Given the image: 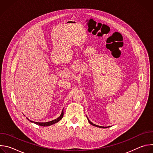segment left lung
Returning <instances> with one entry per match:
<instances>
[{"instance_id": "8db88e82", "label": "left lung", "mask_w": 153, "mask_h": 153, "mask_svg": "<svg viewBox=\"0 0 153 153\" xmlns=\"http://www.w3.org/2000/svg\"><path fill=\"white\" fill-rule=\"evenodd\" d=\"M86 117H87V119H88V121L89 122V123L91 124V125H93V126H97V127H99V128H108V127H110V126H99V125H95V124H94V123H93L90 120H89V119L88 118V117L86 116Z\"/></svg>"}]
</instances>
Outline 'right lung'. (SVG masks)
Returning <instances> with one entry per match:
<instances>
[{
	"instance_id": "1",
	"label": "right lung",
	"mask_w": 153,
	"mask_h": 153,
	"mask_svg": "<svg viewBox=\"0 0 153 153\" xmlns=\"http://www.w3.org/2000/svg\"><path fill=\"white\" fill-rule=\"evenodd\" d=\"M63 116V110H62V113H61V114L60 115V116L59 117H57L56 119H54V120H53L51 121H50V122H34V121H33V120H30L27 117V119L31 122L32 123H34L37 125H40V126H50L51 125H53L54 123H56L57 122H58L59 121H60L62 117Z\"/></svg>"
}]
</instances>
